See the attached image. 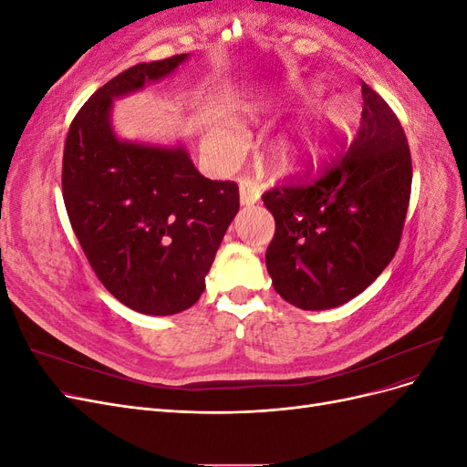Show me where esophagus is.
Segmentation results:
<instances>
[{"label": "esophagus", "mask_w": 467, "mask_h": 467, "mask_svg": "<svg viewBox=\"0 0 467 467\" xmlns=\"http://www.w3.org/2000/svg\"><path fill=\"white\" fill-rule=\"evenodd\" d=\"M239 199H242L244 206L255 204L261 199V189L253 179L249 177H242L239 179Z\"/></svg>", "instance_id": "34e87169"}]
</instances>
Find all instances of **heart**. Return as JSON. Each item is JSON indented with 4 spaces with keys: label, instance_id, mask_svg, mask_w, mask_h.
I'll return each mask as SVG.
<instances>
[{
    "label": "heart",
    "instance_id": "obj_1",
    "mask_svg": "<svg viewBox=\"0 0 467 467\" xmlns=\"http://www.w3.org/2000/svg\"><path fill=\"white\" fill-rule=\"evenodd\" d=\"M319 97V91L316 88H300L296 89L290 97L292 103H316ZM348 126V119L343 115V110L338 105H333L325 109L321 115H317L314 120L300 126L292 132H288L280 140L275 148V155L280 163L294 165L302 161H316L321 155L331 148L335 140L341 136ZM212 142L222 151L228 155L235 148V136L228 129H216L212 134Z\"/></svg>",
    "mask_w": 467,
    "mask_h": 467
}]
</instances>
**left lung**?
<instances>
[{
	"mask_svg": "<svg viewBox=\"0 0 467 467\" xmlns=\"http://www.w3.org/2000/svg\"><path fill=\"white\" fill-rule=\"evenodd\" d=\"M263 192L275 216L266 271L300 309H329L368 288L400 247L411 151L400 119L362 81V119L347 151Z\"/></svg>",
	"mask_w": 467,
	"mask_h": 467,
	"instance_id": "8db88e82",
	"label": "left lung"
}]
</instances>
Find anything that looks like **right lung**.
I'll return each mask as SVG.
<instances>
[{"label": "right lung", "instance_id": "obj_1", "mask_svg": "<svg viewBox=\"0 0 467 467\" xmlns=\"http://www.w3.org/2000/svg\"><path fill=\"white\" fill-rule=\"evenodd\" d=\"M185 58L136 64L107 81L78 110L64 144L62 196L78 242L103 286L148 316L196 304L239 210L235 182L202 177L182 148L112 134V97L165 78Z\"/></svg>", "mask_w": 467, "mask_h": 467}]
</instances>
